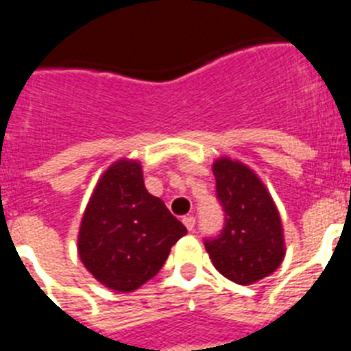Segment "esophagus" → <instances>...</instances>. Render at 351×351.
<instances>
[{"mask_svg":"<svg viewBox=\"0 0 351 351\" xmlns=\"http://www.w3.org/2000/svg\"><path fill=\"white\" fill-rule=\"evenodd\" d=\"M182 223H184L186 228H188V230L191 232L195 228V216L188 214V216H184V218H182Z\"/></svg>","mask_w":351,"mask_h":351,"instance_id":"obj_1","label":"esophagus"}]
</instances>
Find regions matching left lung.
<instances>
[{
  "label": "left lung",
  "instance_id": "obj_1",
  "mask_svg": "<svg viewBox=\"0 0 351 351\" xmlns=\"http://www.w3.org/2000/svg\"><path fill=\"white\" fill-rule=\"evenodd\" d=\"M216 198L225 210V225L204 246L214 267L239 285L272 274L285 256L280 213L253 170L230 158L213 165Z\"/></svg>",
  "mask_w": 351,
  "mask_h": 351
}]
</instances>
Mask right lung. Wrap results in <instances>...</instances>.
Returning a JSON list of instances; mask_svg holds the SVG:
<instances>
[{"label": "right lung", "mask_w": 351, "mask_h": 351, "mask_svg": "<svg viewBox=\"0 0 351 351\" xmlns=\"http://www.w3.org/2000/svg\"><path fill=\"white\" fill-rule=\"evenodd\" d=\"M186 226L145 190L141 163L119 160L96 184L79 232V255L96 280L133 291L158 274Z\"/></svg>", "instance_id": "1"}]
</instances>
